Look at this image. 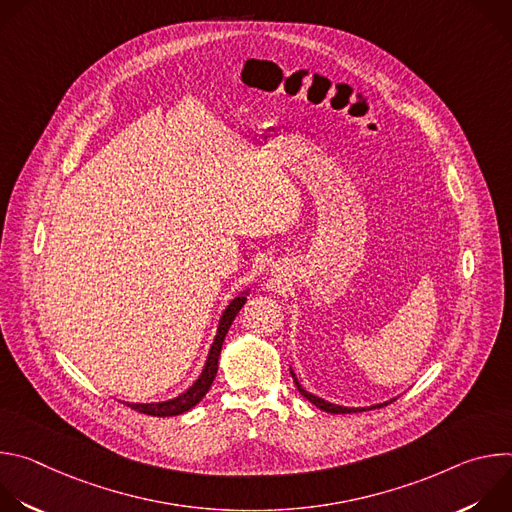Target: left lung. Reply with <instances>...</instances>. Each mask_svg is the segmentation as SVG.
Listing matches in <instances>:
<instances>
[{"label": "left lung", "mask_w": 512, "mask_h": 512, "mask_svg": "<svg viewBox=\"0 0 512 512\" xmlns=\"http://www.w3.org/2000/svg\"><path fill=\"white\" fill-rule=\"evenodd\" d=\"M291 377H294V383H296L298 391H300V393H302L310 403H314L318 409H322V411H326V413H358V411H367V409H377V407H383V405H389V403H393V401H395V399H391V401H385V403H379V405H373V407H342V405L328 403V401H324V399H320V397H316V395L308 393L306 389H302V385L298 383V379H296L294 371H291Z\"/></svg>", "instance_id": "1"}]
</instances>
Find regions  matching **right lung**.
Segmentation results:
<instances>
[{
  "instance_id": "add662e5",
  "label": "right lung",
  "mask_w": 512,
  "mask_h": 512,
  "mask_svg": "<svg viewBox=\"0 0 512 512\" xmlns=\"http://www.w3.org/2000/svg\"><path fill=\"white\" fill-rule=\"evenodd\" d=\"M247 302V291H243L241 296H237L229 306L227 310L223 312L221 316V322H218V330H216V336H214V342L208 350V358H206V364L204 369L200 373V377L196 379V383L192 387H188L182 395L170 399V401H162V403H127L131 409L139 411V413H145V415H152V417H174V415H180V413H186L190 411L196 403L202 401V397L208 393L214 377H216V371H218V356H221V348H223V342H225V336L233 324V320L237 318L239 310L245 306Z\"/></svg>"
}]
</instances>
